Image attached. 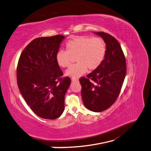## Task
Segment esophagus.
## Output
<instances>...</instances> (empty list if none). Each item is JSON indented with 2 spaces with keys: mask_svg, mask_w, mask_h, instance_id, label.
Instances as JSON below:
<instances>
[{
  "mask_svg": "<svg viewBox=\"0 0 151 151\" xmlns=\"http://www.w3.org/2000/svg\"><path fill=\"white\" fill-rule=\"evenodd\" d=\"M71 81L73 82H79L78 79H77V78H72Z\"/></svg>",
  "mask_w": 151,
  "mask_h": 151,
  "instance_id": "obj_1",
  "label": "esophagus"
}]
</instances>
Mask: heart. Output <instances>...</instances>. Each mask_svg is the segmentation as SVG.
Segmentation results:
<instances>
[{
    "mask_svg": "<svg viewBox=\"0 0 151 151\" xmlns=\"http://www.w3.org/2000/svg\"><path fill=\"white\" fill-rule=\"evenodd\" d=\"M67 51L60 50L56 55V62L62 68L69 66L71 57L77 63L65 72V76L77 78L88 70H94L101 64L106 53V45L100 37L78 36L71 39L65 45Z\"/></svg>",
    "mask_w": 151,
    "mask_h": 151,
    "instance_id": "b5f03b06",
    "label": "heart"
}]
</instances>
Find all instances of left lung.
<instances>
[{
    "instance_id": "8db88e82",
    "label": "left lung",
    "mask_w": 151,
    "mask_h": 151,
    "mask_svg": "<svg viewBox=\"0 0 151 151\" xmlns=\"http://www.w3.org/2000/svg\"><path fill=\"white\" fill-rule=\"evenodd\" d=\"M106 44V53L99 66L87 78L80 79L85 106L94 112L109 109L117 99L126 73L124 55L121 45L110 34L97 32Z\"/></svg>"
}]
</instances>
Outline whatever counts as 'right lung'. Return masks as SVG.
I'll list each match as a JSON object with an SVG mask.
<instances>
[{
    "mask_svg": "<svg viewBox=\"0 0 151 151\" xmlns=\"http://www.w3.org/2000/svg\"><path fill=\"white\" fill-rule=\"evenodd\" d=\"M64 36L38 37L23 50L17 66V83L22 96L37 116L55 119L64 110L65 94L70 86L69 77L56 62Z\"/></svg>",
    "mask_w": 151,
    "mask_h": 151,
    "instance_id": "1",
    "label": "right lung"
}]
</instances>
